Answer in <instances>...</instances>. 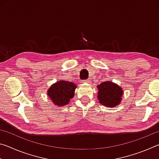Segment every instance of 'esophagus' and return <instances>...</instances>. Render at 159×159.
<instances>
[{
	"label": "esophagus",
	"mask_w": 159,
	"mask_h": 159,
	"mask_svg": "<svg viewBox=\"0 0 159 159\" xmlns=\"http://www.w3.org/2000/svg\"><path fill=\"white\" fill-rule=\"evenodd\" d=\"M83 83H90V80L89 79H85V80H83Z\"/></svg>",
	"instance_id": "1"
}]
</instances>
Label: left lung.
Instances as JSON below:
<instances>
[{
    "label": "left lung",
    "mask_w": 159,
    "mask_h": 159,
    "mask_svg": "<svg viewBox=\"0 0 159 159\" xmlns=\"http://www.w3.org/2000/svg\"><path fill=\"white\" fill-rule=\"evenodd\" d=\"M98 98L100 104L109 107H114L120 103L123 90L111 81L103 82L98 86Z\"/></svg>",
    "instance_id": "1"
}]
</instances>
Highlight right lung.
Returning <instances> with one entry per match:
<instances>
[{"instance_id": "1", "label": "right lung", "mask_w": 159, "mask_h": 159, "mask_svg": "<svg viewBox=\"0 0 159 159\" xmlns=\"http://www.w3.org/2000/svg\"><path fill=\"white\" fill-rule=\"evenodd\" d=\"M76 85L71 82L60 80L53 84L48 91V95L56 105L64 106L74 96Z\"/></svg>"}]
</instances>
